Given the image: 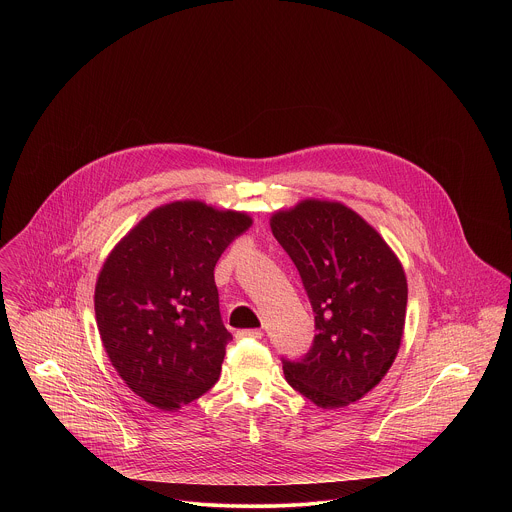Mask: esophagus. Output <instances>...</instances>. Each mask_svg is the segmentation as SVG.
Returning a JSON list of instances; mask_svg holds the SVG:
<instances>
[{
	"label": "esophagus",
	"mask_w": 512,
	"mask_h": 512,
	"mask_svg": "<svg viewBox=\"0 0 512 512\" xmlns=\"http://www.w3.org/2000/svg\"><path fill=\"white\" fill-rule=\"evenodd\" d=\"M262 331L260 329H242L238 331V339H262Z\"/></svg>",
	"instance_id": "1"
}]
</instances>
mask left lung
Returning <instances> with one entry per match:
<instances>
[{"label":"left lung","mask_w":512,"mask_h":512,"mask_svg":"<svg viewBox=\"0 0 512 512\" xmlns=\"http://www.w3.org/2000/svg\"><path fill=\"white\" fill-rule=\"evenodd\" d=\"M270 228L301 276L317 335L301 361H284L293 390L323 410L361 400L394 363L408 284L386 240L337 201L303 199Z\"/></svg>","instance_id":"8db88e82"}]
</instances>
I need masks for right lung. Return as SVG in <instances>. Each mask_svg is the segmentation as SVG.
<instances>
[{
  "instance_id": "obj_1",
  "label": "right lung",
  "mask_w": 512,
  "mask_h": 512,
  "mask_svg": "<svg viewBox=\"0 0 512 512\" xmlns=\"http://www.w3.org/2000/svg\"><path fill=\"white\" fill-rule=\"evenodd\" d=\"M252 217L203 201L153 209L108 254L94 290L104 351L147 404L173 412L217 380L232 335L215 266Z\"/></svg>"
}]
</instances>
